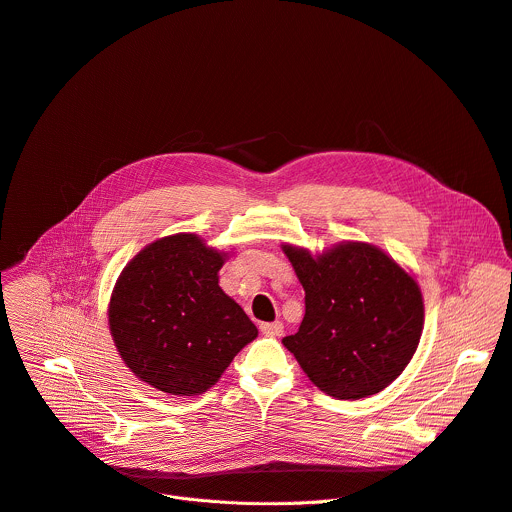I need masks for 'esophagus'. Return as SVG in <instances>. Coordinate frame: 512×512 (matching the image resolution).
Here are the masks:
<instances>
[{"instance_id":"34e87169","label":"esophagus","mask_w":512,"mask_h":512,"mask_svg":"<svg viewBox=\"0 0 512 512\" xmlns=\"http://www.w3.org/2000/svg\"><path fill=\"white\" fill-rule=\"evenodd\" d=\"M261 333L267 337H280L284 333V324L280 320L275 322H263L261 324Z\"/></svg>"}]
</instances>
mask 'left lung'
Instances as JSON below:
<instances>
[{"label": "left lung", "mask_w": 512, "mask_h": 512, "mask_svg": "<svg viewBox=\"0 0 512 512\" xmlns=\"http://www.w3.org/2000/svg\"><path fill=\"white\" fill-rule=\"evenodd\" d=\"M304 288V320L284 345L324 394L357 400L382 392L412 359L423 333V296L384 251L343 243L312 257L284 245Z\"/></svg>", "instance_id": "left-lung-1"}]
</instances>
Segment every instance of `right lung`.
Wrapping results in <instances>:
<instances>
[{"mask_svg": "<svg viewBox=\"0 0 512 512\" xmlns=\"http://www.w3.org/2000/svg\"><path fill=\"white\" fill-rule=\"evenodd\" d=\"M222 263L200 237L173 235L124 267L108 320L136 378L173 396L202 394L257 337L245 310L218 286Z\"/></svg>", "mask_w": 512, "mask_h": 512, "instance_id": "right-lung-1", "label": "right lung"}]
</instances>
